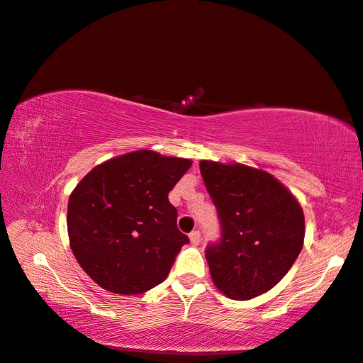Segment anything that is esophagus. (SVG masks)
I'll use <instances>...</instances> for the list:
<instances>
[{
    "label": "esophagus",
    "mask_w": 363,
    "mask_h": 363,
    "mask_svg": "<svg viewBox=\"0 0 363 363\" xmlns=\"http://www.w3.org/2000/svg\"><path fill=\"white\" fill-rule=\"evenodd\" d=\"M189 239H191V242L194 245H199L200 240H202V234H200L199 231H192L191 234H189Z\"/></svg>",
    "instance_id": "1"
}]
</instances>
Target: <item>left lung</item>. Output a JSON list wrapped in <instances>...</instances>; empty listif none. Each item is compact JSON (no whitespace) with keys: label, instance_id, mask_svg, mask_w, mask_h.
<instances>
[{"label":"left lung","instance_id":"left-lung-1","mask_svg":"<svg viewBox=\"0 0 363 363\" xmlns=\"http://www.w3.org/2000/svg\"><path fill=\"white\" fill-rule=\"evenodd\" d=\"M200 172L221 220V240L205 252L216 289L249 301L272 289L301 254L306 220L298 200L269 172L202 160Z\"/></svg>","mask_w":363,"mask_h":363}]
</instances>
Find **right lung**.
I'll use <instances>...</instances> for the list:
<instances>
[{
	"instance_id": "obj_1",
	"label": "right lung",
	"mask_w": 363,
	"mask_h": 363,
	"mask_svg": "<svg viewBox=\"0 0 363 363\" xmlns=\"http://www.w3.org/2000/svg\"><path fill=\"white\" fill-rule=\"evenodd\" d=\"M191 166L187 158L130 152L95 166L69 195V245L103 289L142 294L169 274L189 238L168 194Z\"/></svg>"
}]
</instances>
